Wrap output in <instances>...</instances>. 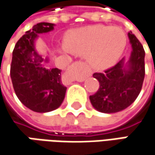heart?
I'll list each match as a JSON object with an SVG mask.
<instances>
[{
  "instance_id": "heart-1",
  "label": "heart",
  "mask_w": 155,
  "mask_h": 155,
  "mask_svg": "<svg viewBox=\"0 0 155 155\" xmlns=\"http://www.w3.org/2000/svg\"><path fill=\"white\" fill-rule=\"evenodd\" d=\"M64 52L84 55L95 70L112 65L120 58L126 46V36L121 28L96 25L70 32L65 39Z\"/></svg>"
}]
</instances>
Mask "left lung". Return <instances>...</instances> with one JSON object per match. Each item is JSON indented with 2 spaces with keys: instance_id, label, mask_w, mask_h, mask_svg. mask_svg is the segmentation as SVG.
I'll use <instances>...</instances> for the list:
<instances>
[{
  "instance_id": "8db88e82",
  "label": "left lung",
  "mask_w": 155,
  "mask_h": 155,
  "mask_svg": "<svg viewBox=\"0 0 155 155\" xmlns=\"http://www.w3.org/2000/svg\"><path fill=\"white\" fill-rule=\"evenodd\" d=\"M132 51L128 63L124 58L104 73L93 77L99 82V89L90 100L102 113H116L128 108L139 96L145 77V51L138 39L128 33Z\"/></svg>"
}]
</instances>
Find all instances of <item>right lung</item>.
<instances>
[{"instance_id":"obj_1","label":"right lung","mask_w":155,"mask_h":155,"mask_svg":"<svg viewBox=\"0 0 155 155\" xmlns=\"http://www.w3.org/2000/svg\"><path fill=\"white\" fill-rule=\"evenodd\" d=\"M53 29L52 23L34 25L17 41L13 51L10 76L14 90L21 103L34 112L45 113L58 109L66 92L61 80V70L42 65L49 59H44L35 50L39 34Z\"/></svg>"}]
</instances>
